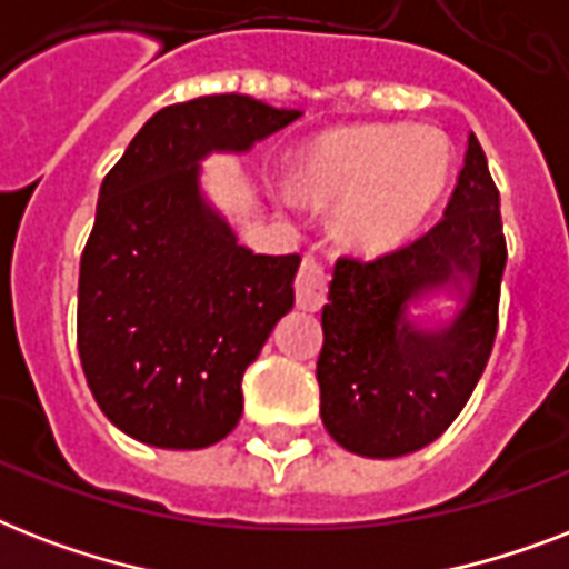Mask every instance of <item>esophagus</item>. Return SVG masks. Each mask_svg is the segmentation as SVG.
Returning <instances> with one entry per match:
<instances>
[{
  "label": "esophagus",
  "mask_w": 569,
  "mask_h": 569,
  "mask_svg": "<svg viewBox=\"0 0 569 569\" xmlns=\"http://www.w3.org/2000/svg\"><path fill=\"white\" fill-rule=\"evenodd\" d=\"M328 268L316 253H307L301 262V271L295 277V301L301 310H321V303L328 298Z\"/></svg>",
  "instance_id": "34e87169"
}]
</instances>
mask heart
I'll use <instances>...</instances> for the list:
<instances>
[{
    "label": "heart",
    "mask_w": 569,
    "mask_h": 569,
    "mask_svg": "<svg viewBox=\"0 0 569 569\" xmlns=\"http://www.w3.org/2000/svg\"><path fill=\"white\" fill-rule=\"evenodd\" d=\"M451 147L428 127L339 129L298 162V189L319 206H342L348 239L387 250L422 223L449 180Z\"/></svg>",
    "instance_id": "1"
}]
</instances>
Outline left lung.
<instances>
[{
  "label": "left lung",
  "mask_w": 569,
  "mask_h": 569,
  "mask_svg": "<svg viewBox=\"0 0 569 569\" xmlns=\"http://www.w3.org/2000/svg\"><path fill=\"white\" fill-rule=\"evenodd\" d=\"M505 259L499 189L469 132L440 221L372 262L342 257L333 268L316 378L321 422L342 449L401 458L458 419L493 351ZM440 288L465 298L449 326L409 316Z\"/></svg>",
  "instance_id": "1"
}]
</instances>
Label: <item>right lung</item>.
<instances>
[{
  "mask_svg": "<svg viewBox=\"0 0 569 569\" xmlns=\"http://www.w3.org/2000/svg\"><path fill=\"white\" fill-rule=\"evenodd\" d=\"M298 118L244 93L177 102L106 173L76 337L97 405L132 440L206 449L239 425L241 378L292 310L301 257L239 244L203 197L200 162L248 153Z\"/></svg>",
  "mask_w": 569,
  "mask_h": 569,
  "instance_id": "right-lung-1",
  "label": "right lung"
}]
</instances>
